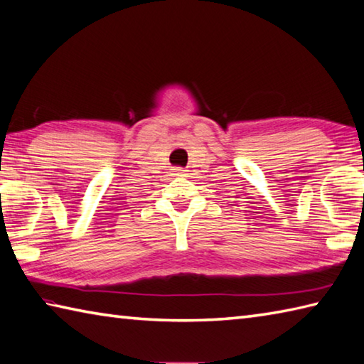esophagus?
Here are the masks:
<instances>
[{
    "label": "esophagus",
    "instance_id": "34e87169",
    "mask_svg": "<svg viewBox=\"0 0 364 364\" xmlns=\"http://www.w3.org/2000/svg\"><path fill=\"white\" fill-rule=\"evenodd\" d=\"M173 173L178 175V176H184V173H186V170L181 168V167H175L173 168Z\"/></svg>",
    "mask_w": 364,
    "mask_h": 364
}]
</instances>
